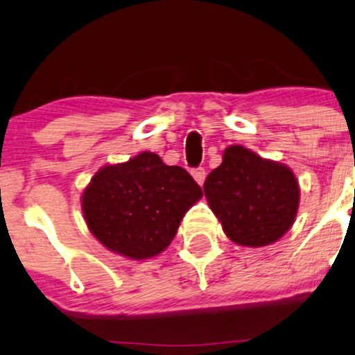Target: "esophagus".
<instances>
[{"label": "esophagus", "mask_w": 355, "mask_h": 355, "mask_svg": "<svg viewBox=\"0 0 355 355\" xmlns=\"http://www.w3.org/2000/svg\"><path fill=\"white\" fill-rule=\"evenodd\" d=\"M191 175H193V178H195V182L198 183V185H202L203 183V180H205V168H203V166H198V168H193L191 170Z\"/></svg>", "instance_id": "34e87169"}]
</instances>
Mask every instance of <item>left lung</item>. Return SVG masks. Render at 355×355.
I'll list each match as a JSON object with an SVG mask.
<instances>
[{
	"mask_svg": "<svg viewBox=\"0 0 355 355\" xmlns=\"http://www.w3.org/2000/svg\"><path fill=\"white\" fill-rule=\"evenodd\" d=\"M211 211L232 242L245 247L274 243L292 227L299 183L288 166L232 145L203 183Z\"/></svg>",
	"mask_w": 355,
	"mask_h": 355,
	"instance_id": "1",
	"label": "left lung"
}]
</instances>
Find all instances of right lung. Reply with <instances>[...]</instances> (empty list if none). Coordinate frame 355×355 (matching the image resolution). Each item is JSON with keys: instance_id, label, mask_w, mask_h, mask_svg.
Here are the masks:
<instances>
[{"instance_id": "right-lung-1", "label": "right lung", "mask_w": 355, "mask_h": 355, "mask_svg": "<svg viewBox=\"0 0 355 355\" xmlns=\"http://www.w3.org/2000/svg\"><path fill=\"white\" fill-rule=\"evenodd\" d=\"M202 189L182 166L144 152L95 173L81 197L89 232L108 250L145 260L170 245Z\"/></svg>"}]
</instances>
